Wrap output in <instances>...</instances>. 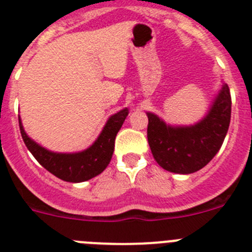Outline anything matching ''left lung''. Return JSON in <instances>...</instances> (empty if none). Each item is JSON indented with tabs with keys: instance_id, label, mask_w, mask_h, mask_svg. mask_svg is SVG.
<instances>
[{
	"instance_id": "obj_1",
	"label": "left lung",
	"mask_w": 252,
	"mask_h": 252,
	"mask_svg": "<svg viewBox=\"0 0 252 252\" xmlns=\"http://www.w3.org/2000/svg\"><path fill=\"white\" fill-rule=\"evenodd\" d=\"M148 141L154 159L165 170L190 174L206 166L222 146L231 121V94L227 84L206 119L190 127H170L148 113Z\"/></svg>"
}]
</instances>
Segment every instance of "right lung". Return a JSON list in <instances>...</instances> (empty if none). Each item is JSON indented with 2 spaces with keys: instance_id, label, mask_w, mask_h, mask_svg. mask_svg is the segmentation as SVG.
Returning <instances> with one entry per match:
<instances>
[{
  "instance_id": "right-lung-1",
  "label": "right lung",
  "mask_w": 252,
  "mask_h": 252,
  "mask_svg": "<svg viewBox=\"0 0 252 252\" xmlns=\"http://www.w3.org/2000/svg\"><path fill=\"white\" fill-rule=\"evenodd\" d=\"M127 115L128 110L125 108L111 116L97 141L90 149L77 154H57L48 151L26 135L20 119L19 125L26 148L46 170L62 180L79 183L101 174L110 164L115 149L116 135Z\"/></svg>"
}]
</instances>
